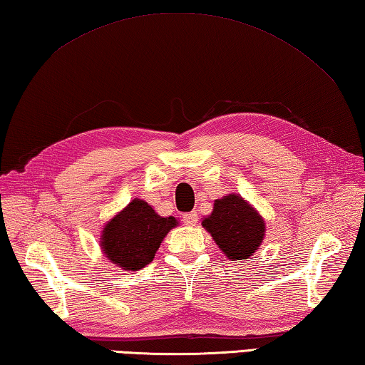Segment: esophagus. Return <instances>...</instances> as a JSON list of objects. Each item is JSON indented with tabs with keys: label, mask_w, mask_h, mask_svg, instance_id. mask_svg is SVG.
Masks as SVG:
<instances>
[{
	"label": "esophagus",
	"mask_w": 365,
	"mask_h": 365,
	"mask_svg": "<svg viewBox=\"0 0 365 365\" xmlns=\"http://www.w3.org/2000/svg\"><path fill=\"white\" fill-rule=\"evenodd\" d=\"M182 221H184V225H186V226H195L197 221H199V216H197L195 212L186 213L182 216Z\"/></svg>",
	"instance_id": "esophagus-1"
}]
</instances>
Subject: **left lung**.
Segmentation results:
<instances>
[{
  "label": "left lung",
  "instance_id": "obj_1",
  "mask_svg": "<svg viewBox=\"0 0 365 365\" xmlns=\"http://www.w3.org/2000/svg\"><path fill=\"white\" fill-rule=\"evenodd\" d=\"M202 226L220 250L232 261L253 257L266 235L263 216L239 194L216 199L213 212L202 220Z\"/></svg>",
  "mask_w": 365,
  "mask_h": 365
}]
</instances>
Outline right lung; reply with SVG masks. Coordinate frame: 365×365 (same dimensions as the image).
Returning a JSON list of instances; mask_svg holds the SVG:
<instances>
[{"instance_id":"add662e5","label":"right lung","mask_w":365,"mask_h":365,"mask_svg":"<svg viewBox=\"0 0 365 365\" xmlns=\"http://www.w3.org/2000/svg\"><path fill=\"white\" fill-rule=\"evenodd\" d=\"M178 225L176 218H163L145 200L133 199L102 227L101 250L123 271H139L150 263L166 234Z\"/></svg>"}]
</instances>
